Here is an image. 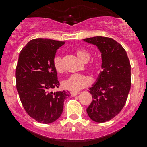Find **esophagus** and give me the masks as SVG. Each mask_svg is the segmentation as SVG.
<instances>
[{
    "mask_svg": "<svg viewBox=\"0 0 147 147\" xmlns=\"http://www.w3.org/2000/svg\"><path fill=\"white\" fill-rule=\"evenodd\" d=\"M70 94H71V96H72V97H75V96H77L78 94H79V93L75 92H71Z\"/></svg>",
    "mask_w": 147,
    "mask_h": 147,
    "instance_id": "obj_1",
    "label": "esophagus"
}]
</instances>
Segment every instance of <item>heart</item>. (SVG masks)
I'll return each instance as SVG.
<instances>
[{
    "label": "heart",
    "instance_id": "b5f03b06",
    "mask_svg": "<svg viewBox=\"0 0 147 147\" xmlns=\"http://www.w3.org/2000/svg\"><path fill=\"white\" fill-rule=\"evenodd\" d=\"M75 53L78 58L84 63H87L91 57V54L90 52L84 50V49H78L76 50ZM53 66H54L55 69L59 73L63 72V61L60 56H56L53 59ZM90 67L91 70L94 73H100L102 70V62L97 60H92L90 63ZM91 82V78L89 76L79 75V74H73V75H70L69 78L65 79V80H63L62 82V85L65 90L72 92H78L90 85Z\"/></svg>",
    "mask_w": 147,
    "mask_h": 147
}]
</instances>
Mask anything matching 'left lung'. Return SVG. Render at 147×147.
I'll use <instances>...</instances> for the list:
<instances>
[{"label":"left lung","mask_w":147,"mask_h":147,"mask_svg":"<svg viewBox=\"0 0 147 147\" xmlns=\"http://www.w3.org/2000/svg\"><path fill=\"white\" fill-rule=\"evenodd\" d=\"M84 41L97 46L104 69L90 88L93 100L87 112L94 121L105 122L117 116L125 105L131 88V65L124 47L112 38L97 36Z\"/></svg>","instance_id":"obj_1"}]
</instances>
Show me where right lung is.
<instances>
[{"label":"right lung","mask_w":147,"mask_h":147,"mask_svg":"<svg viewBox=\"0 0 147 147\" xmlns=\"http://www.w3.org/2000/svg\"><path fill=\"white\" fill-rule=\"evenodd\" d=\"M65 42L38 38L28 42L19 55L16 69V88L28 115L42 124L57 120L63 113L67 92H53L60 85L53 59Z\"/></svg>","instance_id":"add662e5"}]
</instances>
